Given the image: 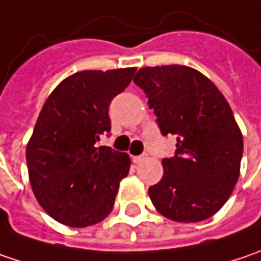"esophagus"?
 Instances as JSON below:
<instances>
[{"mask_svg": "<svg viewBox=\"0 0 261 261\" xmlns=\"http://www.w3.org/2000/svg\"><path fill=\"white\" fill-rule=\"evenodd\" d=\"M147 158L146 155H139V156H133V161L136 162V164H140V162H143Z\"/></svg>", "mask_w": 261, "mask_h": 261, "instance_id": "1", "label": "esophagus"}]
</instances>
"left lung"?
<instances>
[{
	"label": "left lung",
	"instance_id": "obj_1",
	"mask_svg": "<svg viewBox=\"0 0 261 261\" xmlns=\"http://www.w3.org/2000/svg\"><path fill=\"white\" fill-rule=\"evenodd\" d=\"M133 81L162 134L177 137L176 155L162 160V178L149 188L153 207L178 223L214 216L233 192L244 150L227 100L204 73L181 65L146 66Z\"/></svg>",
	"mask_w": 261,
	"mask_h": 261
}]
</instances>
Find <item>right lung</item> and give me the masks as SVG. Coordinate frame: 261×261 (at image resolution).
<instances>
[{"mask_svg": "<svg viewBox=\"0 0 261 261\" xmlns=\"http://www.w3.org/2000/svg\"><path fill=\"white\" fill-rule=\"evenodd\" d=\"M134 72L81 70L45 100L26 146V164L37 201L56 222L87 227L111 214L131 161L127 153L96 142L111 131L109 105Z\"/></svg>", "mask_w": 261, "mask_h": 261, "instance_id": "obj_1", "label": "right lung"}]
</instances>
